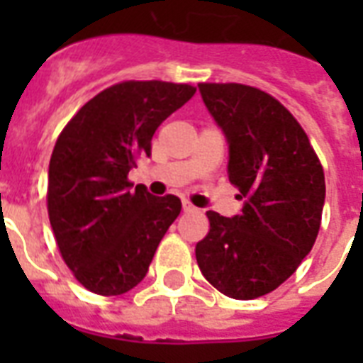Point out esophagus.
<instances>
[{
	"label": "esophagus",
	"mask_w": 363,
	"mask_h": 363,
	"mask_svg": "<svg viewBox=\"0 0 363 363\" xmlns=\"http://www.w3.org/2000/svg\"><path fill=\"white\" fill-rule=\"evenodd\" d=\"M182 211H184V213H196L198 209H196L190 201H182Z\"/></svg>",
	"instance_id": "1"
}]
</instances>
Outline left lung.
<instances>
[{"label":"left lung","instance_id":"1","mask_svg":"<svg viewBox=\"0 0 363 363\" xmlns=\"http://www.w3.org/2000/svg\"><path fill=\"white\" fill-rule=\"evenodd\" d=\"M228 143V179L239 215L207 213L196 245L203 277L228 298L254 299L281 286L311 252L326 198L324 171L298 121L269 94L245 84H198Z\"/></svg>","mask_w":363,"mask_h":363}]
</instances>
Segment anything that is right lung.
Wrapping results in <instances>:
<instances>
[{"instance_id":"obj_1","label":"right lung","mask_w":363,"mask_h":363,"mask_svg":"<svg viewBox=\"0 0 363 363\" xmlns=\"http://www.w3.org/2000/svg\"><path fill=\"white\" fill-rule=\"evenodd\" d=\"M194 94L190 84L121 82L60 133L48 165V218L62 258L90 292L121 296L137 286L181 213L177 196L156 198L143 184L131 192L128 173Z\"/></svg>"}]
</instances>
